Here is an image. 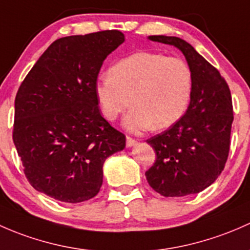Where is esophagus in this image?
I'll use <instances>...</instances> for the list:
<instances>
[{"label": "esophagus", "mask_w": 250, "mask_h": 250, "mask_svg": "<svg viewBox=\"0 0 250 250\" xmlns=\"http://www.w3.org/2000/svg\"><path fill=\"white\" fill-rule=\"evenodd\" d=\"M136 144H137V141H136L135 138L130 137V136H127V137H126V146H136Z\"/></svg>", "instance_id": "34e87169"}]
</instances>
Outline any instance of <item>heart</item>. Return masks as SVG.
I'll use <instances>...</instances> for the list:
<instances>
[{
  "label": "heart",
  "mask_w": 250,
  "mask_h": 250,
  "mask_svg": "<svg viewBox=\"0 0 250 250\" xmlns=\"http://www.w3.org/2000/svg\"><path fill=\"white\" fill-rule=\"evenodd\" d=\"M191 90V69L183 59L140 51L114 63L95 92L101 113L110 122L128 104L133 106L125 126L137 132L151 125L160 130L178 122L189 106Z\"/></svg>",
  "instance_id": "obj_1"
}]
</instances>
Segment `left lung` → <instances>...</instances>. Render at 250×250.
<instances>
[{
	"label": "left lung",
	"instance_id": "left-lung-1",
	"mask_svg": "<svg viewBox=\"0 0 250 250\" xmlns=\"http://www.w3.org/2000/svg\"><path fill=\"white\" fill-rule=\"evenodd\" d=\"M149 40L174 45L184 54L192 73L190 104L181 119L146 140L156 160L146 172L149 185L165 197L197 194L220 176L230 151L233 108L220 72L192 45L173 36Z\"/></svg>",
	"mask_w": 250,
	"mask_h": 250
}]
</instances>
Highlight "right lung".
Listing matches in <instances>:
<instances>
[{
	"label": "right lung",
	"mask_w": 250,
	"mask_h": 250,
	"mask_svg": "<svg viewBox=\"0 0 250 250\" xmlns=\"http://www.w3.org/2000/svg\"><path fill=\"white\" fill-rule=\"evenodd\" d=\"M124 41L118 30L59 38L19 86L13 142L37 191L68 203L92 199L106 159L125 148L95 92L104 59Z\"/></svg>",
	"instance_id": "1"
}]
</instances>
